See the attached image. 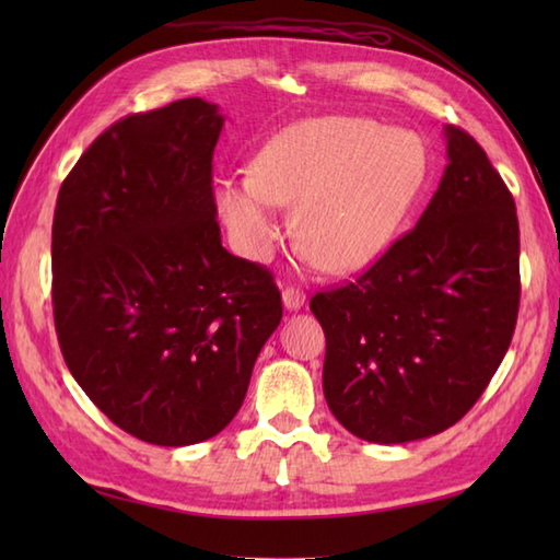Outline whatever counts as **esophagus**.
Returning <instances> with one entry per match:
<instances>
[{"label":"esophagus","mask_w":560,"mask_h":560,"mask_svg":"<svg viewBox=\"0 0 560 560\" xmlns=\"http://www.w3.org/2000/svg\"><path fill=\"white\" fill-rule=\"evenodd\" d=\"M281 301H283V307H287L289 313H295V311H301V307L305 305V293L301 289L289 287V289H283Z\"/></svg>","instance_id":"1"}]
</instances>
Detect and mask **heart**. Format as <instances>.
<instances>
[{"instance_id":"1","label":"heart","mask_w":560,"mask_h":560,"mask_svg":"<svg viewBox=\"0 0 560 560\" xmlns=\"http://www.w3.org/2000/svg\"><path fill=\"white\" fill-rule=\"evenodd\" d=\"M428 175L423 141L368 117L295 122L223 177L219 213L237 253L267 261L281 237L279 209L295 205V241L319 267L359 271L395 241Z\"/></svg>"}]
</instances>
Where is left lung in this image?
I'll list each match as a JSON object with an SVG mask.
<instances>
[{"instance_id":"left-lung-1","label":"left lung","mask_w":560,"mask_h":560,"mask_svg":"<svg viewBox=\"0 0 560 560\" xmlns=\"http://www.w3.org/2000/svg\"><path fill=\"white\" fill-rule=\"evenodd\" d=\"M443 135L445 173L416 229L349 287L311 299L327 339V407L368 443L455 425L491 383L517 323L513 195L467 132Z\"/></svg>"}]
</instances>
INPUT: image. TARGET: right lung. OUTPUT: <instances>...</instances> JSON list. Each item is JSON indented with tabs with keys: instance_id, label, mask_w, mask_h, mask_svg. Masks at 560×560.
Returning a JSON list of instances; mask_svg holds the SVG:
<instances>
[{
	"instance_id": "add662e5",
	"label": "right lung",
	"mask_w": 560,
	"mask_h": 560,
	"mask_svg": "<svg viewBox=\"0 0 560 560\" xmlns=\"http://www.w3.org/2000/svg\"><path fill=\"white\" fill-rule=\"evenodd\" d=\"M223 120L201 98L129 115L57 195L59 349L89 399L151 445L221 433L281 323L271 273L221 245L211 159Z\"/></svg>"
}]
</instances>
